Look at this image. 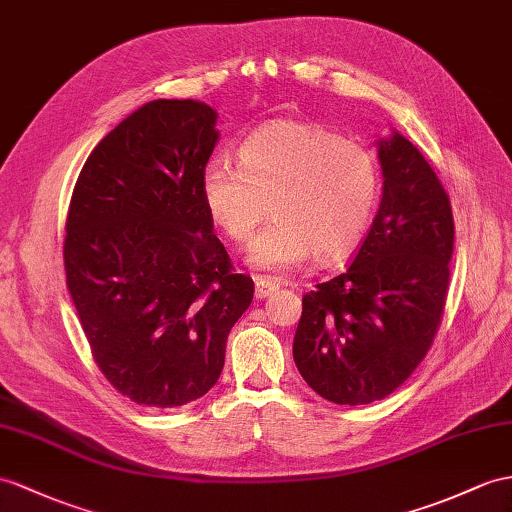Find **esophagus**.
<instances>
[{
    "instance_id": "obj_1",
    "label": "esophagus",
    "mask_w": 512,
    "mask_h": 512,
    "mask_svg": "<svg viewBox=\"0 0 512 512\" xmlns=\"http://www.w3.org/2000/svg\"><path fill=\"white\" fill-rule=\"evenodd\" d=\"M254 282H256V297L258 299H265L280 289V282L273 278H267V276H258Z\"/></svg>"
}]
</instances>
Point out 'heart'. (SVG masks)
<instances>
[{
    "instance_id": "1",
    "label": "heart",
    "mask_w": 512,
    "mask_h": 512,
    "mask_svg": "<svg viewBox=\"0 0 512 512\" xmlns=\"http://www.w3.org/2000/svg\"><path fill=\"white\" fill-rule=\"evenodd\" d=\"M199 186L208 217L239 245L252 239L269 208L273 221L247 260L282 271L313 256L319 263L350 256L376 213L382 173L365 145L315 123L278 121L247 136L239 165L208 160Z\"/></svg>"
}]
</instances>
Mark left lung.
I'll use <instances>...</instances> for the list:
<instances>
[{
  "instance_id": "obj_1",
  "label": "left lung",
  "mask_w": 512,
  "mask_h": 512,
  "mask_svg": "<svg viewBox=\"0 0 512 512\" xmlns=\"http://www.w3.org/2000/svg\"><path fill=\"white\" fill-rule=\"evenodd\" d=\"M382 202L339 276L302 299L293 358L334 404L384 400L426 358L441 326L454 252L452 204L419 149L378 143Z\"/></svg>"
}]
</instances>
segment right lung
Here are the masks:
<instances>
[{
	"label": "right lung",
	"mask_w": 512,
	"mask_h": 512,
	"mask_svg": "<svg viewBox=\"0 0 512 512\" xmlns=\"http://www.w3.org/2000/svg\"><path fill=\"white\" fill-rule=\"evenodd\" d=\"M195 99H156L108 132L71 195L67 286L99 371L145 408L219 380L254 282L234 273L202 199L219 132Z\"/></svg>",
	"instance_id": "add662e5"
}]
</instances>
